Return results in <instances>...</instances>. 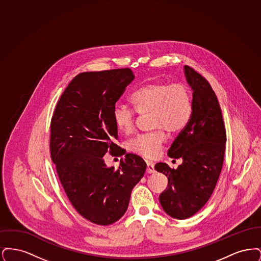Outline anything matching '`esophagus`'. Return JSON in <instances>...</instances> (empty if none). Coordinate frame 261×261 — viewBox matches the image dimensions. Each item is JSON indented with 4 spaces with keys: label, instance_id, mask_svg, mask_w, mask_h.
Returning a JSON list of instances; mask_svg holds the SVG:
<instances>
[{
    "label": "esophagus",
    "instance_id": "34e87169",
    "mask_svg": "<svg viewBox=\"0 0 261 261\" xmlns=\"http://www.w3.org/2000/svg\"><path fill=\"white\" fill-rule=\"evenodd\" d=\"M147 173H153L154 172V167H153V164L152 162H147Z\"/></svg>",
    "mask_w": 261,
    "mask_h": 261
}]
</instances>
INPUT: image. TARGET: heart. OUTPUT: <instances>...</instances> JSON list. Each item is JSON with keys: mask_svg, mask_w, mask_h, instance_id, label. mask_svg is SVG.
I'll use <instances>...</instances> for the list:
<instances>
[{"mask_svg": "<svg viewBox=\"0 0 261 261\" xmlns=\"http://www.w3.org/2000/svg\"><path fill=\"white\" fill-rule=\"evenodd\" d=\"M131 101L138 113L149 112L151 127L158 128L138 135L127 145L130 151L147 159H153L160 153L165 141L163 129L171 134L182 131L193 113L192 93L182 83L149 82L133 93ZM135 111L124 105L115 106L112 118L119 131L125 134L133 131L136 122Z\"/></svg>", "mask_w": 261, "mask_h": 261, "instance_id": "1", "label": "heart"}]
</instances>
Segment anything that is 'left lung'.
<instances>
[{
	"instance_id": "1",
	"label": "left lung",
	"mask_w": 261,
	"mask_h": 261,
	"mask_svg": "<svg viewBox=\"0 0 261 261\" xmlns=\"http://www.w3.org/2000/svg\"><path fill=\"white\" fill-rule=\"evenodd\" d=\"M184 72L193 90V113L167 152L183 162L177 169L162 162L154 166L168 179L160 196L162 208L180 220L196 214L211 198L222 169L226 144L222 112L211 84L188 65Z\"/></svg>"
}]
</instances>
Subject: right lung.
I'll use <instances>...</instances> for the list:
<instances>
[{"mask_svg": "<svg viewBox=\"0 0 261 261\" xmlns=\"http://www.w3.org/2000/svg\"><path fill=\"white\" fill-rule=\"evenodd\" d=\"M134 78L130 68L76 75L51 117V161L71 204L92 223L106 226L119 220L147 168L134 153H125L117 170L103 160L107 152L125 153L114 143L118 135L112 112Z\"/></svg>", "mask_w": 261, "mask_h": 261, "instance_id": "1", "label": "right lung"}]
</instances>
